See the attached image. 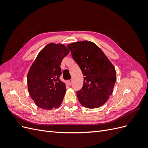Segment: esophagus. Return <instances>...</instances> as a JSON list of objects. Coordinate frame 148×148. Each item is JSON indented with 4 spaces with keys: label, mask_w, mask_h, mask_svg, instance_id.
<instances>
[{
    "label": "esophagus",
    "mask_w": 148,
    "mask_h": 148,
    "mask_svg": "<svg viewBox=\"0 0 148 148\" xmlns=\"http://www.w3.org/2000/svg\"><path fill=\"white\" fill-rule=\"evenodd\" d=\"M71 79H69V80H68V81H67V83H68L69 85H70L71 84Z\"/></svg>",
    "instance_id": "obj_1"
}]
</instances>
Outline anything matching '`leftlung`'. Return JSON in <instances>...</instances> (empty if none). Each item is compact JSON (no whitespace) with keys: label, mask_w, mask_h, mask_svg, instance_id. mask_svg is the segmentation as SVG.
<instances>
[{"label":"left lung","mask_w":148,"mask_h":148,"mask_svg":"<svg viewBox=\"0 0 148 148\" xmlns=\"http://www.w3.org/2000/svg\"><path fill=\"white\" fill-rule=\"evenodd\" d=\"M67 47L84 76L83 88L77 93L80 104L88 109L103 106L114 91L117 79L114 66L92 42L77 41Z\"/></svg>","instance_id":"obj_1"}]
</instances>
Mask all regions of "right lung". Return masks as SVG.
Here are the masks:
<instances>
[{
	"label": "right lung",
	"instance_id": "obj_1",
	"mask_svg": "<svg viewBox=\"0 0 148 148\" xmlns=\"http://www.w3.org/2000/svg\"><path fill=\"white\" fill-rule=\"evenodd\" d=\"M70 51L63 44L50 43L40 51L27 75L28 89L40 108H58L66 92L65 84L59 79L60 64Z\"/></svg>",
	"mask_w": 148,
	"mask_h": 148
}]
</instances>
